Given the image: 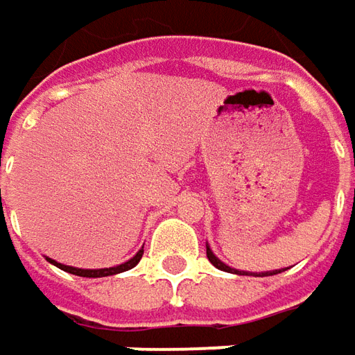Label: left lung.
Here are the masks:
<instances>
[{
    "label": "left lung",
    "instance_id": "left-lung-1",
    "mask_svg": "<svg viewBox=\"0 0 355 355\" xmlns=\"http://www.w3.org/2000/svg\"><path fill=\"white\" fill-rule=\"evenodd\" d=\"M205 249H207V259H209V263H211L215 268H219V270H225V272H235V275H252V277H270V275H279L282 270H286V268H282V270H265V272H249V270H239V268H233V266L225 265L221 259H217L215 257V252L209 249V245L205 243Z\"/></svg>",
    "mask_w": 355,
    "mask_h": 355
}]
</instances>
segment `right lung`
<instances>
[{"label":"right lung","mask_w":355,"mask_h":355,"mask_svg":"<svg viewBox=\"0 0 355 355\" xmlns=\"http://www.w3.org/2000/svg\"><path fill=\"white\" fill-rule=\"evenodd\" d=\"M144 254V247L140 251L136 252L132 259H128L126 263H122V265L116 266H110V268H76V266H69V265H62V263H57V261H53V259H49L47 261L51 265H55L57 268H61L64 272H71V275H76V277H87V279H101V277H110V275H118V272H124V270H130V268H134V266L140 263V259H142Z\"/></svg>","instance_id":"right-lung-1"}]
</instances>
